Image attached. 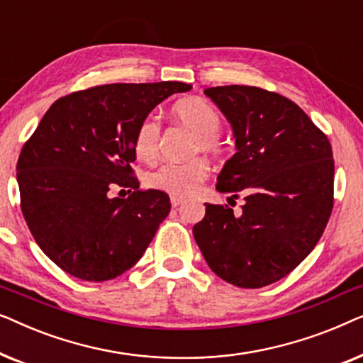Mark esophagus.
Instances as JSON below:
<instances>
[{
    "label": "esophagus",
    "instance_id": "1",
    "mask_svg": "<svg viewBox=\"0 0 363 363\" xmlns=\"http://www.w3.org/2000/svg\"><path fill=\"white\" fill-rule=\"evenodd\" d=\"M172 206L173 208H177V206H180V205H183V200L182 198H177V196H172Z\"/></svg>",
    "mask_w": 363,
    "mask_h": 363
}]
</instances>
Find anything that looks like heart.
<instances>
[{
  "label": "heart",
  "mask_w": 363,
  "mask_h": 363,
  "mask_svg": "<svg viewBox=\"0 0 363 363\" xmlns=\"http://www.w3.org/2000/svg\"><path fill=\"white\" fill-rule=\"evenodd\" d=\"M172 116L196 135L193 152L203 150L211 155H220L223 147L218 132L221 130V113L201 97H185L172 106ZM160 122L155 117H145L138 123L133 150L143 162H153L160 148ZM208 163L201 158L185 163H165L150 172L145 178L153 190L165 191L177 198L195 195L208 177Z\"/></svg>",
  "instance_id": "b5f03b06"
}]
</instances>
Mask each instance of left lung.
Instances as JSON below:
<instances>
[{"mask_svg": "<svg viewBox=\"0 0 363 363\" xmlns=\"http://www.w3.org/2000/svg\"><path fill=\"white\" fill-rule=\"evenodd\" d=\"M225 113L236 153L223 165L216 190L245 193L240 216L205 203L193 236L223 281L257 289L282 279L306 259L334 203L332 147L289 99L251 86L206 87Z\"/></svg>", "mask_w": 363, "mask_h": 363, "instance_id": "obj_1", "label": "left lung"}]
</instances>
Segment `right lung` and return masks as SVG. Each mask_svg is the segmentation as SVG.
<instances>
[{"label": "right lung", "instance_id": "right-lung-1", "mask_svg": "<svg viewBox=\"0 0 363 363\" xmlns=\"http://www.w3.org/2000/svg\"><path fill=\"white\" fill-rule=\"evenodd\" d=\"M190 84H107L49 107L16 167L21 210L49 259L77 279L102 282L130 269L170 213V198L138 190L130 163L138 123ZM134 190L110 196L113 187Z\"/></svg>", "mask_w": 363, "mask_h": 363}]
</instances>
